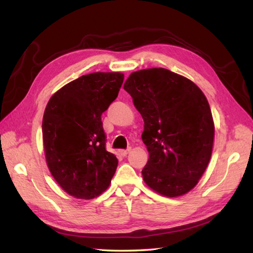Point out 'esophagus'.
<instances>
[{
  "label": "esophagus",
  "instance_id": "obj_1",
  "mask_svg": "<svg viewBox=\"0 0 253 253\" xmlns=\"http://www.w3.org/2000/svg\"><path fill=\"white\" fill-rule=\"evenodd\" d=\"M131 151V148H128V149H126V150H122L121 151V154L123 155V157H126V155L129 153Z\"/></svg>",
  "mask_w": 253,
  "mask_h": 253
}]
</instances>
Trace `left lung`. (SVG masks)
Here are the masks:
<instances>
[{
	"label": "left lung",
	"instance_id": "left-lung-1",
	"mask_svg": "<svg viewBox=\"0 0 253 253\" xmlns=\"http://www.w3.org/2000/svg\"><path fill=\"white\" fill-rule=\"evenodd\" d=\"M144 122L149 161L146 184L178 197L195 187L212 154L214 123L209 102L189 79L165 68L130 74L124 84Z\"/></svg>",
	"mask_w": 253,
	"mask_h": 253
}]
</instances>
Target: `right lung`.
Listing matches in <instances>:
<instances>
[{
    "label": "right lung",
    "mask_w": 253,
    "mask_h": 253,
    "mask_svg": "<svg viewBox=\"0 0 253 253\" xmlns=\"http://www.w3.org/2000/svg\"><path fill=\"white\" fill-rule=\"evenodd\" d=\"M124 82L121 73H92L64 85L50 99L42 137L52 176L64 190L92 199L109 187L118 160L106 151L101 115Z\"/></svg>",
    "instance_id": "1"
}]
</instances>
